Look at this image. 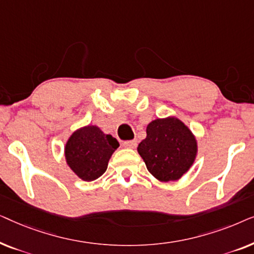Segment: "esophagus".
I'll use <instances>...</instances> for the list:
<instances>
[{"label": "esophagus", "mask_w": 254, "mask_h": 254, "mask_svg": "<svg viewBox=\"0 0 254 254\" xmlns=\"http://www.w3.org/2000/svg\"><path fill=\"white\" fill-rule=\"evenodd\" d=\"M123 145H124L125 148L134 149V148H136L137 142L135 141V140H131V141H125V142H123Z\"/></svg>", "instance_id": "esophagus-1"}]
</instances>
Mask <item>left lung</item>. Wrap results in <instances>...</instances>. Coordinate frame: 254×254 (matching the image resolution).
Instances as JSON below:
<instances>
[{"mask_svg": "<svg viewBox=\"0 0 254 254\" xmlns=\"http://www.w3.org/2000/svg\"><path fill=\"white\" fill-rule=\"evenodd\" d=\"M137 151L148 171L159 182H175L189 171L195 161V136L178 118L156 119L147 126V137Z\"/></svg>", "mask_w": 254, "mask_h": 254, "instance_id": "obj_1", "label": "left lung"}]
</instances>
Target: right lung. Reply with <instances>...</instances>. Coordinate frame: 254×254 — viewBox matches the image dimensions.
<instances>
[{
    "mask_svg": "<svg viewBox=\"0 0 254 254\" xmlns=\"http://www.w3.org/2000/svg\"><path fill=\"white\" fill-rule=\"evenodd\" d=\"M119 147L112 135L104 134L97 126H85L68 138L64 147L69 168L84 182H92L106 171L111 156Z\"/></svg>",
    "mask_w": 254,
    "mask_h": 254,
    "instance_id": "1",
    "label": "right lung"
}]
</instances>
